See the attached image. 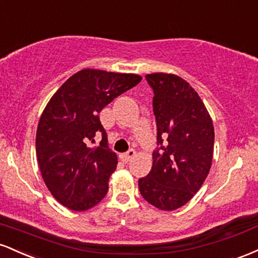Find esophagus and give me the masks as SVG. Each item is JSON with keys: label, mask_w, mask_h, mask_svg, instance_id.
<instances>
[{"label": "esophagus", "mask_w": 258, "mask_h": 258, "mask_svg": "<svg viewBox=\"0 0 258 258\" xmlns=\"http://www.w3.org/2000/svg\"><path fill=\"white\" fill-rule=\"evenodd\" d=\"M135 155H136V152L133 149H131V150H128V152H127V153L121 154L120 159H121V161L125 162V164H126V162H128L130 160H131Z\"/></svg>", "instance_id": "1"}]
</instances>
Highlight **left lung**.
<instances>
[{"label":"left lung","mask_w":258,"mask_h":258,"mask_svg":"<svg viewBox=\"0 0 258 258\" xmlns=\"http://www.w3.org/2000/svg\"><path fill=\"white\" fill-rule=\"evenodd\" d=\"M146 79L154 91L161 147L153 153L150 172L138 180L139 191L153 206L173 211L194 197L210 172L214 123L199 94L185 80L166 73L148 74Z\"/></svg>","instance_id":"1"}]
</instances>
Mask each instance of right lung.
Returning a JSON list of instances; mask_svg holds the SVG:
<instances>
[{
  "label": "right lung",
  "mask_w": 258,
  "mask_h": 258,
  "mask_svg": "<svg viewBox=\"0 0 258 258\" xmlns=\"http://www.w3.org/2000/svg\"><path fill=\"white\" fill-rule=\"evenodd\" d=\"M136 74L84 69L70 76L47 103L38 121L36 155L47 188L73 211L96 206L108 193L117 165L98 114L141 82ZM97 132L99 146L91 147Z\"/></svg>",
  "instance_id": "1"
}]
</instances>
